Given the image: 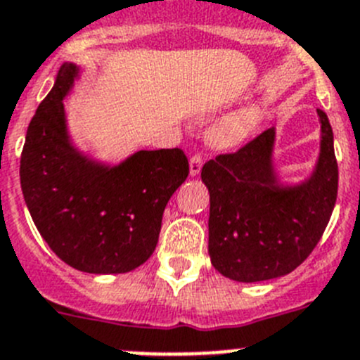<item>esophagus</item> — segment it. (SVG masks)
I'll use <instances>...</instances> for the list:
<instances>
[{
  "label": "esophagus",
  "instance_id": "34e87169",
  "mask_svg": "<svg viewBox=\"0 0 360 360\" xmlns=\"http://www.w3.org/2000/svg\"><path fill=\"white\" fill-rule=\"evenodd\" d=\"M202 166H203V160L200 155H194V157H191V160H189L191 176H198V174H200V171H202Z\"/></svg>",
  "mask_w": 360,
  "mask_h": 360
}]
</instances>
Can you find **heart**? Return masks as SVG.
Wrapping results in <instances>:
<instances>
[{"label": "heart", "mask_w": 360, "mask_h": 360, "mask_svg": "<svg viewBox=\"0 0 360 360\" xmlns=\"http://www.w3.org/2000/svg\"><path fill=\"white\" fill-rule=\"evenodd\" d=\"M266 107L262 103H250L237 108L210 128L207 139L217 150H232L245 144L262 124Z\"/></svg>", "instance_id": "obj_1"}]
</instances>
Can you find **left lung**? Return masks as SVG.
<instances>
[{
  "label": "left lung",
  "instance_id": "1",
  "mask_svg": "<svg viewBox=\"0 0 360 360\" xmlns=\"http://www.w3.org/2000/svg\"><path fill=\"white\" fill-rule=\"evenodd\" d=\"M318 117L319 157L303 182L280 180L273 162L275 128L203 166L210 194V262L226 278L262 282L288 275L321 239L338 198L339 173L332 127L319 108Z\"/></svg>",
  "mask_w": 360,
  "mask_h": 360
}]
</instances>
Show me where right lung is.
<instances>
[{
    "instance_id": "1",
    "label": "right lung",
    "mask_w": 360,
    "mask_h": 360,
    "mask_svg": "<svg viewBox=\"0 0 360 360\" xmlns=\"http://www.w3.org/2000/svg\"><path fill=\"white\" fill-rule=\"evenodd\" d=\"M80 68L64 62L26 131L21 189L39 233L58 259L92 275L139 268L155 252L162 214L186 182L182 150H141L107 164L78 150L69 135L64 98Z\"/></svg>"
}]
</instances>
